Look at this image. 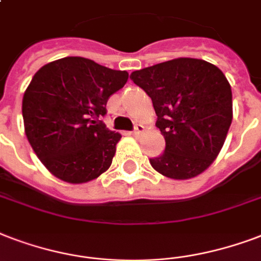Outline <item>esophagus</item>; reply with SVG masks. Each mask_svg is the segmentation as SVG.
I'll list each match as a JSON object with an SVG mask.
<instances>
[{
  "label": "esophagus",
  "instance_id": "1",
  "mask_svg": "<svg viewBox=\"0 0 261 261\" xmlns=\"http://www.w3.org/2000/svg\"><path fill=\"white\" fill-rule=\"evenodd\" d=\"M144 131H145V128L142 124H137L134 128V131H133V135H134V137H139V135L142 134Z\"/></svg>",
  "mask_w": 261,
  "mask_h": 261
}]
</instances>
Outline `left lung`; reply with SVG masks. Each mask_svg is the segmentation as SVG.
<instances>
[{"label": "left lung", "instance_id": "8db88e82", "mask_svg": "<svg viewBox=\"0 0 261 261\" xmlns=\"http://www.w3.org/2000/svg\"><path fill=\"white\" fill-rule=\"evenodd\" d=\"M130 77L152 98L156 127L166 139L164 153L150 159L153 168L175 180L204 172L223 148L232 120L224 73L205 60L179 57Z\"/></svg>", "mask_w": 261, "mask_h": 261}]
</instances>
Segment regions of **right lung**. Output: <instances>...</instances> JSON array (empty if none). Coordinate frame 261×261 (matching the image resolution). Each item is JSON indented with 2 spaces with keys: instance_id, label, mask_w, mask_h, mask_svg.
I'll return each instance as SVG.
<instances>
[{
  "instance_id": "1",
  "label": "right lung",
  "mask_w": 261,
  "mask_h": 261,
  "mask_svg": "<svg viewBox=\"0 0 261 261\" xmlns=\"http://www.w3.org/2000/svg\"><path fill=\"white\" fill-rule=\"evenodd\" d=\"M127 79L126 71L85 57L56 60L35 72L23 95L24 133L51 175L86 184L111 167L122 135L98 119Z\"/></svg>"
}]
</instances>
